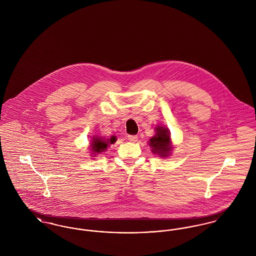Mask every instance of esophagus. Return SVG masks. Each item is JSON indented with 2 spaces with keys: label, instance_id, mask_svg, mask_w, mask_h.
I'll list each match as a JSON object with an SVG mask.
<instances>
[{
  "label": "esophagus",
  "instance_id": "obj_1",
  "mask_svg": "<svg viewBox=\"0 0 256 256\" xmlns=\"http://www.w3.org/2000/svg\"><path fill=\"white\" fill-rule=\"evenodd\" d=\"M128 141H130V142H136L137 139H138V137H137L136 135H128Z\"/></svg>",
  "mask_w": 256,
  "mask_h": 256
}]
</instances>
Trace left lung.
Returning <instances> with one entry per match:
<instances>
[{"mask_svg":"<svg viewBox=\"0 0 256 256\" xmlns=\"http://www.w3.org/2000/svg\"><path fill=\"white\" fill-rule=\"evenodd\" d=\"M150 146L152 148V152L162 158L168 156L172 150L170 134L167 128L163 126L156 128V134L150 140Z\"/></svg>","mask_w":256,"mask_h":256,"instance_id":"left-lung-1","label":"left lung"}]
</instances>
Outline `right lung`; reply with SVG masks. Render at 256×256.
Instances as JSON below:
<instances>
[{"instance_id": "1", "label": "right lung", "mask_w": 256, "mask_h": 256, "mask_svg": "<svg viewBox=\"0 0 256 256\" xmlns=\"http://www.w3.org/2000/svg\"><path fill=\"white\" fill-rule=\"evenodd\" d=\"M116 142V137L112 136L110 139H102V137H94L91 143V150L96 156L97 154H100L106 150L108 144H113Z\"/></svg>"}]
</instances>
